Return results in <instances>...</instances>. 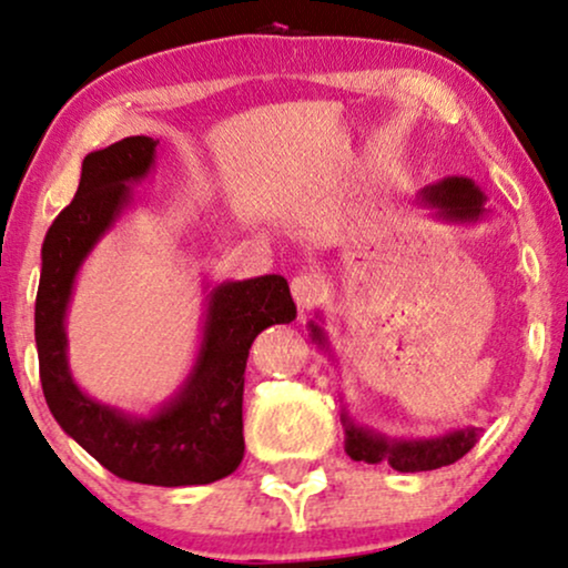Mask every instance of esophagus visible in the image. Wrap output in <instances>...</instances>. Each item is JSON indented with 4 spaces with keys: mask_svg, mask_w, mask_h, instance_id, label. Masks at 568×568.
Here are the masks:
<instances>
[{
    "mask_svg": "<svg viewBox=\"0 0 568 568\" xmlns=\"http://www.w3.org/2000/svg\"><path fill=\"white\" fill-rule=\"evenodd\" d=\"M291 293L301 312H306V308L317 304L322 293H325V280H322L317 272H298V275L291 280Z\"/></svg>",
    "mask_w": 568,
    "mask_h": 568,
    "instance_id": "34e87169",
    "label": "esophagus"
}]
</instances>
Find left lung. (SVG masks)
<instances>
[{
    "label": "left lung",
    "instance_id": "left-lung-1",
    "mask_svg": "<svg viewBox=\"0 0 568 568\" xmlns=\"http://www.w3.org/2000/svg\"><path fill=\"white\" fill-rule=\"evenodd\" d=\"M485 201L487 196L471 178L458 175L443 178L440 183L427 185L416 196V204L433 212L435 220L450 222V225H475V222L485 220ZM320 322H308L312 341L329 354V341ZM343 427H346V454L354 462L390 464L396 471L440 469V466L454 464L469 454L479 440L477 427L450 429V433L435 437H387L369 427L356 425L348 412H343Z\"/></svg>",
    "mask_w": 568,
    "mask_h": 568
}]
</instances>
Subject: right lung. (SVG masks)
I'll return each instance as SVG.
<instances>
[{
  "label": "right lung",
  "instance_id": "right-lung-1",
  "mask_svg": "<svg viewBox=\"0 0 568 568\" xmlns=\"http://www.w3.org/2000/svg\"><path fill=\"white\" fill-rule=\"evenodd\" d=\"M156 143L131 135L85 154L75 199L57 214L41 246L36 293L39 375L64 433L128 483L185 487L233 475L243 458V372L254 337L296 320L288 280L262 275L206 288L201 346L183 385L156 412L139 416L83 393L68 364V317L78 270L123 212L131 185L154 170Z\"/></svg>",
  "mask_w": 568,
  "mask_h": 568
}]
</instances>
